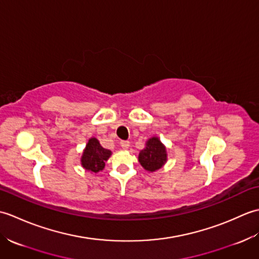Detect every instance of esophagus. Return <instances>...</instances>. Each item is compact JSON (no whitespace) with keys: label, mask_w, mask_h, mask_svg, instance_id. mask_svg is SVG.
Wrapping results in <instances>:
<instances>
[{"label":"esophagus","mask_w":259,"mask_h":259,"mask_svg":"<svg viewBox=\"0 0 259 259\" xmlns=\"http://www.w3.org/2000/svg\"><path fill=\"white\" fill-rule=\"evenodd\" d=\"M120 145H121V147H122V149H128V148L130 147V142L122 140L120 142Z\"/></svg>","instance_id":"34e87169"}]
</instances>
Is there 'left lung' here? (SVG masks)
I'll use <instances>...</instances> for the list:
<instances>
[{
  "label": "left lung",
  "instance_id": "1",
  "mask_svg": "<svg viewBox=\"0 0 259 259\" xmlns=\"http://www.w3.org/2000/svg\"><path fill=\"white\" fill-rule=\"evenodd\" d=\"M166 160V148L156 137L148 140L145 149L139 152V162L148 171L160 169Z\"/></svg>",
  "mask_w": 259,
  "mask_h": 259
}]
</instances>
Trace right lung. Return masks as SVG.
<instances>
[{"label":"right lung","instance_id":"obj_1","mask_svg":"<svg viewBox=\"0 0 259 259\" xmlns=\"http://www.w3.org/2000/svg\"><path fill=\"white\" fill-rule=\"evenodd\" d=\"M110 156H111V151L101 147L96 138H91L82 155L81 163L87 170L98 172L104 168V164Z\"/></svg>","mask_w":259,"mask_h":259}]
</instances>
